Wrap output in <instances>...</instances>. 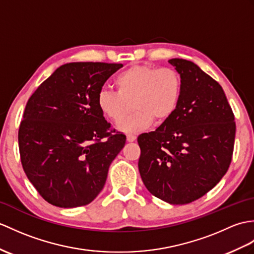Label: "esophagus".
Masks as SVG:
<instances>
[{"label": "esophagus", "mask_w": 254, "mask_h": 254, "mask_svg": "<svg viewBox=\"0 0 254 254\" xmlns=\"http://www.w3.org/2000/svg\"><path fill=\"white\" fill-rule=\"evenodd\" d=\"M135 139H136V136H135V135H132V134L127 135V141H134Z\"/></svg>", "instance_id": "1"}]
</instances>
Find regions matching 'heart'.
Returning a JSON list of instances; mask_svg holds the SVG:
<instances>
[{
    "label": "heart",
    "mask_w": 254,
    "mask_h": 254,
    "mask_svg": "<svg viewBox=\"0 0 254 254\" xmlns=\"http://www.w3.org/2000/svg\"><path fill=\"white\" fill-rule=\"evenodd\" d=\"M117 93L102 90L97 95V107L106 118L120 122L132 104L135 113L122 121L118 128L125 133H138L152 121L168 120L178 107L181 92V75L170 67L133 66L115 78Z\"/></svg>",
    "instance_id": "b5f03b06"
}]
</instances>
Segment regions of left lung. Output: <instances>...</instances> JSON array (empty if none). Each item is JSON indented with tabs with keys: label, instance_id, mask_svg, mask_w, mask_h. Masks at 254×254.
I'll use <instances>...</instances> for the list:
<instances>
[{
	"label": "left lung",
	"instance_id": "1",
	"mask_svg": "<svg viewBox=\"0 0 254 254\" xmlns=\"http://www.w3.org/2000/svg\"><path fill=\"white\" fill-rule=\"evenodd\" d=\"M169 63L181 75L174 114L156 131L140 134L138 170L150 193L171 204L202 197L232 161L235 117L222 86L192 62Z\"/></svg>",
	"mask_w": 254,
	"mask_h": 254
}]
</instances>
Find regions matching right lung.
Segmentation results:
<instances>
[{
    "label": "right lung",
    "instance_id": "right-lung-1",
    "mask_svg": "<svg viewBox=\"0 0 254 254\" xmlns=\"http://www.w3.org/2000/svg\"><path fill=\"white\" fill-rule=\"evenodd\" d=\"M122 64L69 63L29 98L18 131L27 178L47 202L75 208L102 191L108 169L126 145L97 107V95Z\"/></svg>",
    "mask_w": 254,
    "mask_h": 254
}]
</instances>
